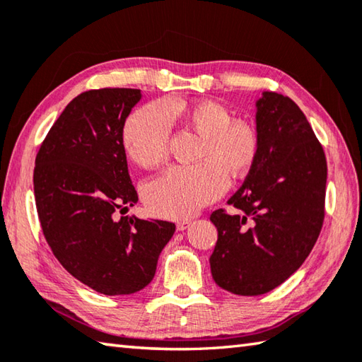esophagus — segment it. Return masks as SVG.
Listing matches in <instances>:
<instances>
[{"label":"esophagus","mask_w":362,"mask_h":362,"mask_svg":"<svg viewBox=\"0 0 362 362\" xmlns=\"http://www.w3.org/2000/svg\"><path fill=\"white\" fill-rule=\"evenodd\" d=\"M191 224V221H188V219H182V221L177 223V230L179 232H183L185 229H188V226Z\"/></svg>","instance_id":"obj_1"}]
</instances>
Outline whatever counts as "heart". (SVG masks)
Wrapping results in <instances>:
<instances>
[{
    "label": "heart",
    "mask_w": 362,
    "mask_h": 362,
    "mask_svg": "<svg viewBox=\"0 0 362 362\" xmlns=\"http://www.w3.org/2000/svg\"><path fill=\"white\" fill-rule=\"evenodd\" d=\"M183 125L202 136L196 166H174L147 182L143 199L152 215L182 219L221 196L226 174L243 177L259 155V136L243 120H232L224 105L201 100L169 110ZM171 124L161 105H147L125 120L122 146L134 165L153 168L166 158Z\"/></svg>",
    "instance_id": "b5f03b06"
}]
</instances>
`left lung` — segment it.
<instances>
[{
    "instance_id": "left-lung-1",
    "label": "left lung",
    "mask_w": 362,
    "mask_h": 362,
    "mask_svg": "<svg viewBox=\"0 0 362 362\" xmlns=\"http://www.w3.org/2000/svg\"><path fill=\"white\" fill-rule=\"evenodd\" d=\"M259 155L243 185L210 215L218 242L211 276L230 293L264 295L306 260L322 230L327 158L292 98L265 90L256 102Z\"/></svg>"
}]
</instances>
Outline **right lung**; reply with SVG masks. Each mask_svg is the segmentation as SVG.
I'll list each match as a JSON object with an SVG mask.
<instances>
[{"label": "right lung", "instance_id": "1", "mask_svg": "<svg viewBox=\"0 0 362 362\" xmlns=\"http://www.w3.org/2000/svg\"><path fill=\"white\" fill-rule=\"evenodd\" d=\"M141 97L127 88L83 92L35 157V207L47 243L74 278L110 296L144 288L175 232L174 223L117 215L138 202L122 129Z\"/></svg>", "mask_w": 362, "mask_h": 362}]
</instances>
